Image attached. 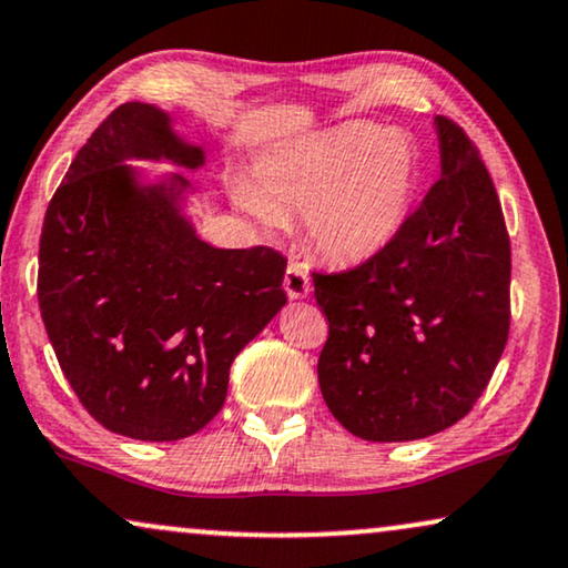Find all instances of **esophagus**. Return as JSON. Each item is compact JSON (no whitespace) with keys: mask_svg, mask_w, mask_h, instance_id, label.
Masks as SVG:
<instances>
[{"mask_svg":"<svg viewBox=\"0 0 568 568\" xmlns=\"http://www.w3.org/2000/svg\"><path fill=\"white\" fill-rule=\"evenodd\" d=\"M283 288L288 293V298H306L312 293V277L298 262H291L288 270H285Z\"/></svg>","mask_w":568,"mask_h":568,"instance_id":"esophagus-1","label":"esophagus"}]
</instances>
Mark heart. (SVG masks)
I'll return each mask as SVG.
<instances>
[{"mask_svg":"<svg viewBox=\"0 0 568 568\" xmlns=\"http://www.w3.org/2000/svg\"><path fill=\"white\" fill-rule=\"evenodd\" d=\"M416 181L419 156L408 135L346 123L270 154L241 201L264 225L304 210L312 246L329 262L356 264L400 233Z\"/></svg>","mask_w":568,"mask_h":568,"instance_id":"heart-1","label":"heart"}]
</instances>
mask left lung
Instances as JSON below:
<instances>
[{"label": "left lung", "instance_id": "8db88e82", "mask_svg": "<svg viewBox=\"0 0 568 568\" xmlns=\"http://www.w3.org/2000/svg\"><path fill=\"white\" fill-rule=\"evenodd\" d=\"M440 181L400 233L354 270L314 272L329 335L322 398L351 435L406 443L443 433L490 383L511 325V243L475 143L435 118Z\"/></svg>", "mask_w": 568, "mask_h": 568}]
</instances>
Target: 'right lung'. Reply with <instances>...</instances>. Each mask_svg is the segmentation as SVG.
Returning a JSON list of instances; mask_svg holds the SVG:
<instances>
[{
    "label": "right lung",
    "mask_w": 568,
    "mask_h": 568,
    "mask_svg": "<svg viewBox=\"0 0 568 568\" xmlns=\"http://www.w3.org/2000/svg\"><path fill=\"white\" fill-rule=\"evenodd\" d=\"M131 160L199 170L206 154L160 106L120 104L47 206L39 308L85 412L110 433L170 443L217 416L233 358L288 301V262L201 241L183 212L189 178L146 183Z\"/></svg>",
    "instance_id": "obj_1"
}]
</instances>
